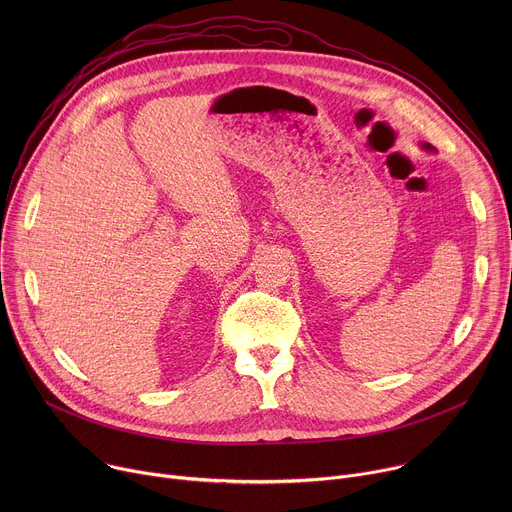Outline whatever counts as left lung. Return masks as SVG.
Wrapping results in <instances>:
<instances>
[{
  "label": "left lung",
  "mask_w": 512,
  "mask_h": 512,
  "mask_svg": "<svg viewBox=\"0 0 512 512\" xmlns=\"http://www.w3.org/2000/svg\"><path fill=\"white\" fill-rule=\"evenodd\" d=\"M423 148H425V150H433V148H431V145H429V143H425V145H423Z\"/></svg>",
  "instance_id": "8db88e82"
}]
</instances>
